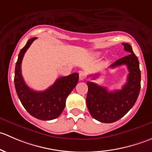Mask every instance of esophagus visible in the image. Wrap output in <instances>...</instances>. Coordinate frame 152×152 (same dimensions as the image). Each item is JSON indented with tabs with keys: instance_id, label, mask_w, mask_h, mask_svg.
Listing matches in <instances>:
<instances>
[{
	"instance_id": "obj_1",
	"label": "esophagus",
	"mask_w": 152,
	"mask_h": 152,
	"mask_svg": "<svg viewBox=\"0 0 152 152\" xmlns=\"http://www.w3.org/2000/svg\"><path fill=\"white\" fill-rule=\"evenodd\" d=\"M86 78V73L84 71H80L79 72V79H80L81 81L84 80V79H85Z\"/></svg>"
}]
</instances>
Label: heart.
Segmentation results:
<instances>
[{"mask_svg":"<svg viewBox=\"0 0 152 152\" xmlns=\"http://www.w3.org/2000/svg\"><path fill=\"white\" fill-rule=\"evenodd\" d=\"M101 55V52H96L95 53V56H99Z\"/></svg>","mask_w":152,"mask_h":152,"instance_id":"1","label":"heart"}]
</instances>
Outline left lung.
Listing matches in <instances>:
<instances>
[{"instance_id": "1", "label": "left lung", "mask_w": 152, "mask_h": 152, "mask_svg": "<svg viewBox=\"0 0 152 152\" xmlns=\"http://www.w3.org/2000/svg\"><path fill=\"white\" fill-rule=\"evenodd\" d=\"M127 56L118 59L110 65L111 68L125 65L129 73L127 82L121 90L109 92L104 87L87 82L88 87L87 102V108L93 118L102 123H113L124 117L134 106L140 90V70L139 61L128 43H122ZM99 74H95L93 79Z\"/></svg>"}]
</instances>
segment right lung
I'll return each mask as SVG.
<instances>
[{
    "label": "right lung",
    "mask_w": 152,
    "mask_h": 152,
    "mask_svg": "<svg viewBox=\"0 0 152 152\" xmlns=\"http://www.w3.org/2000/svg\"><path fill=\"white\" fill-rule=\"evenodd\" d=\"M36 39L31 38L20 51L14 82L18 98L29 114L39 120L50 121L58 118L62 113L67 97L77 85L79 74L74 73L59 78L45 91H34L29 88L21 73V63L27 49Z\"/></svg>",
    "instance_id": "right-lung-1"
}]
</instances>
